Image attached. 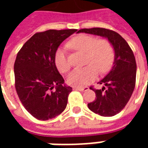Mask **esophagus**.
<instances>
[{"instance_id": "obj_1", "label": "esophagus", "mask_w": 148, "mask_h": 148, "mask_svg": "<svg viewBox=\"0 0 148 148\" xmlns=\"http://www.w3.org/2000/svg\"><path fill=\"white\" fill-rule=\"evenodd\" d=\"M73 89L74 90H79V91H85V90H89L88 87H74Z\"/></svg>"}]
</instances>
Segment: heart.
<instances>
[{
  "instance_id": "obj_1",
  "label": "heart",
  "mask_w": 148,
  "mask_h": 148,
  "mask_svg": "<svg viewBox=\"0 0 148 148\" xmlns=\"http://www.w3.org/2000/svg\"><path fill=\"white\" fill-rule=\"evenodd\" d=\"M69 47L86 54L83 68H76L68 74L66 82L74 86H85L97 76V71L105 74L111 69L114 62V50L106 39H97L89 35H80L69 42ZM55 66L58 71L65 73L70 69V62L64 49L57 50L55 55Z\"/></svg>"
}]
</instances>
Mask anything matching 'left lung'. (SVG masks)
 Listing matches in <instances>:
<instances>
[{
  "label": "left lung",
  "instance_id": "1",
  "mask_svg": "<svg viewBox=\"0 0 148 148\" xmlns=\"http://www.w3.org/2000/svg\"><path fill=\"white\" fill-rule=\"evenodd\" d=\"M107 38L115 51L113 66L98 83L105 85L101 90L90 89L96 98L88 108L102 116H112L124 109L130 99L136 86V62L132 50L126 40L114 31L102 27L84 28L77 32Z\"/></svg>",
  "mask_w": 148,
  "mask_h": 148
}]
</instances>
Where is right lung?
<instances>
[{
	"label": "right lung",
	"instance_id": "1",
	"mask_svg": "<svg viewBox=\"0 0 148 148\" xmlns=\"http://www.w3.org/2000/svg\"><path fill=\"white\" fill-rule=\"evenodd\" d=\"M75 32L77 29L37 32L16 55V90L26 110L38 120L55 118L66 107L72 88L64 85L55 66V55L59 45Z\"/></svg>",
	"mask_w": 148,
	"mask_h": 148
}]
</instances>
